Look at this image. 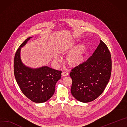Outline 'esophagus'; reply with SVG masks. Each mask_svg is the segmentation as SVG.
Wrapping results in <instances>:
<instances>
[{
  "instance_id": "34e87169",
  "label": "esophagus",
  "mask_w": 127,
  "mask_h": 127,
  "mask_svg": "<svg viewBox=\"0 0 127 127\" xmlns=\"http://www.w3.org/2000/svg\"><path fill=\"white\" fill-rule=\"evenodd\" d=\"M68 75V72H63L62 73V75L63 76H66L67 75Z\"/></svg>"
}]
</instances>
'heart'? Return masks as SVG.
I'll list each match as a JSON object with an SVG mask.
<instances>
[{
	"label": "heart",
	"instance_id": "obj_1",
	"mask_svg": "<svg viewBox=\"0 0 127 127\" xmlns=\"http://www.w3.org/2000/svg\"><path fill=\"white\" fill-rule=\"evenodd\" d=\"M75 42H71L65 45L61 51L63 53L71 52L66 58V63L68 66L71 67H75L81 65L85 60V45L83 44H80L75 49Z\"/></svg>",
	"mask_w": 127,
	"mask_h": 127
}]
</instances>
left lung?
Masks as SVG:
<instances>
[{"mask_svg": "<svg viewBox=\"0 0 127 127\" xmlns=\"http://www.w3.org/2000/svg\"><path fill=\"white\" fill-rule=\"evenodd\" d=\"M111 57L107 45L101 40L89 58L72 69L70 73L72 79L71 92L76 100L90 102L103 93L110 78Z\"/></svg>", "mask_w": 127, "mask_h": 127, "instance_id": "1", "label": "left lung"}]
</instances>
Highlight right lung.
Here are the masks:
<instances>
[{
	"label": "right lung",
	"instance_id": "obj_1",
	"mask_svg": "<svg viewBox=\"0 0 127 127\" xmlns=\"http://www.w3.org/2000/svg\"><path fill=\"white\" fill-rule=\"evenodd\" d=\"M30 38L25 40L16 52L14 61V74L24 95L31 101L40 103L52 97L55 85L61 78L62 71L47 66L33 69L23 65L20 59L21 48L25 45Z\"/></svg>",
	"mask_w": 127,
	"mask_h": 127
}]
</instances>
